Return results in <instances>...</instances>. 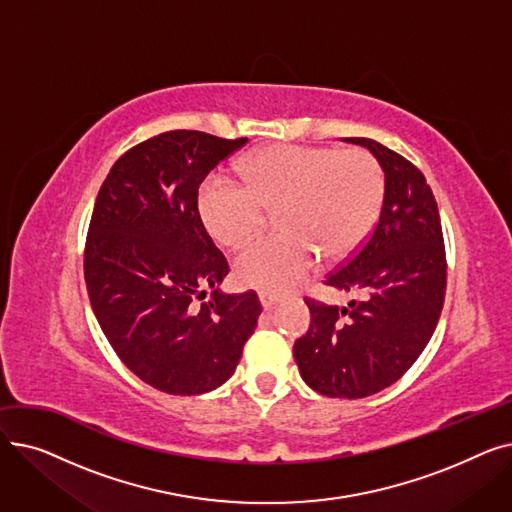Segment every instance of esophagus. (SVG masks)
<instances>
[{
    "label": "esophagus",
    "mask_w": 512,
    "mask_h": 512,
    "mask_svg": "<svg viewBox=\"0 0 512 512\" xmlns=\"http://www.w3.org/2000/svg\"><path fill=\"white\" fill-rule=\"evenodd\" d=\"M259 301H261V307H263V309H272V307L280 301V294L261 290V292H259Z\"/></svg>",
    "instance_id": "1"
}]
</instances>
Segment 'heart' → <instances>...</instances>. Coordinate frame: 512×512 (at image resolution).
Returning a JSON list of instances; mask_svg holds the SVG:
<instances>
[{
	"instance_id": "obj_1",
	"label": "heart",
	"mask_w": 512,
	"mask_h": 512,
	"mask_svg": "<svg viewBox=\"0 0 512 512\" xmlns=\"http://www.w3.org/2000/svg\"><path fill=\"white\" fill-rule=\"evenodd\" d=\"M240 186L209 176L199 191L207 232L224 247L253 240L276 209L280 232L265 236L234 261L242 286L280 292L303 282L317 253L351 257L373 230L386 199V172L363 149L270 145L242 159Z\"/></svg>"
}]
</instances>
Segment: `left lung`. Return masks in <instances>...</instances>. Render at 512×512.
I'll use <instances>...</instances> for the list:
<instances>
[{
  "label": "left lung",
  "mask_w": 512,
  "mask_h": 512,
  "mask_svg": "<svg viewBox=\"0 0 512 512\" xmlns=\"http://www.w3.org/2000/svg\"><path fill=\"white\" fill-rule=\"evenodd\" d=\"M386 199L371 234L326 286L361 292L348 307L305 299L311 326L292 346L307 386L330 398H365L400 380L432 338L446 294L440 211L421 170L378 141Z\"/></svg>",
  "instance_id": "8db88e82"
}]
</instances>
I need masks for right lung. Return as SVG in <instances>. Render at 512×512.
<instances>
[{
    "label": "right lung",
    "mask_w": 512,
    "mask_h": 512,
    "mask_svg": "<svg viewBox=\"0 0 512 512\" xmlns=\"http://www.w3.org/2000/svg\"><path fill=\"white\" fill-rule=\"evenodd\" d=\"M247 141L161 132L128 149L99 188L85 242L91 307L120 361L155 390L222 386L257 328L253 290L215 288L230 267L199 213L201 182Z\"/></svg>",
    "instance_id": "obj_1"
}]
</instances>
